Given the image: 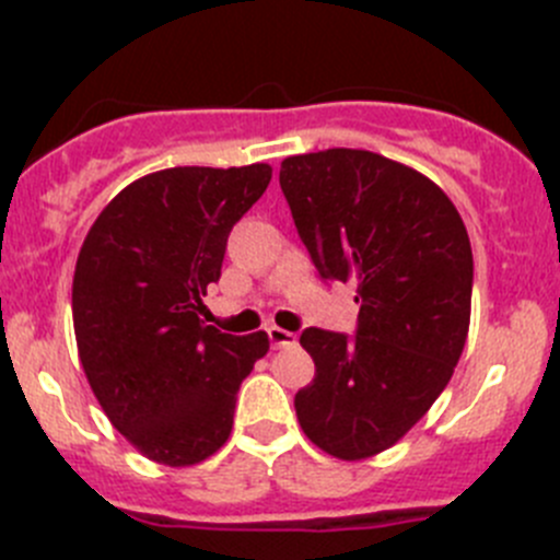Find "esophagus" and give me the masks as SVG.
I'll return each mask as SVG.
<instances>
[{"instance_id":"obj_1","label":"esophagus","mask_w":560,"mask_h":560,"mask_svg":"<svg viewBox=\"0 0 560 560\" xmlns=\"http://www.w3.org/2000/svg\"><path fill=\"white\" fill-rule=\"evenodd\" d=\"M268 338L270 343H273V349H281V347H295L298 343V336L295 332L284 330V327H268Z\"/></svg>"}]
</instances>
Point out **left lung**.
<instances>
[{
    "label": "left lung",
    "instance_id": "8db88e82",
    "mask_svg": "<svg viewBox=\"0 0 560 560\" xmlns=\"http://www.w3.org/2000/svg\"><path fill=\"white\" fill-rule=\"evenodd\" d=\"M301 241L327 281H352L358 332L308 327L316 374L298 389L303 433L338 460L406 436L442 395L466 347L474 259L442 186L363 149L287 156L279 173Z\"/></svg>",
    "mask_w": 560,
    "mask_h": 560
}]
</instances>
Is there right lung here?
Returning a JSON list of instances; mask_svg holds the SVG:
<instances>
[{"mask_svg": "<svg viewBox=\"0 0 560 560\" xmlns=\"http://www.w3.org/2000/svg\"><path fill=\"white\" fill-rule=\"evenodd\" d=\"M270 165L167 167L124 186L89 230L72 276L78 358L110 425L149 460L184 468L224 447L235 398L268 332L200 319L233 224Z\"/></svg>", "mask_w": 560, "mask_h": 560, "instance_id": "add662e5", "label": "right lung"}]
</instances>
